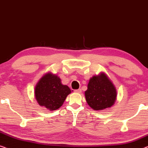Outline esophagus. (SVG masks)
Here are the masks:
<instances>
[{
  "mask_svg": "<svg viewBox=\"0 0 148 148\" xmlns=\"http://www.w3.org/2000/svg\"><path fill=\"white\" fill-rule=\"evenodd\" d=\"M74 92H76V93H80L81 92H82V90H81V89L80 88V89H78V90H75Z\"/></svg>",
  "mask_w": 148,
  "mask_h": 148,
  "instance_id": "esophagus-1",
  "label": "esophagus"
}]
</instances>
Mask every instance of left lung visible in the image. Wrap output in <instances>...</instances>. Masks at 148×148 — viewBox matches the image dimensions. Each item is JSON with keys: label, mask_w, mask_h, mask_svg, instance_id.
<instances>
[{"label": "left lung", "mask_w": 148, "mask_h": 148, "mask_svg": "<svg viewBox=\"0 0 148 148\" xmlns=\"http://www.w3.org/2000/svg\"><path fill=\"white\" fill-rule=\"evenodd\" d=\"M84 95L88 105L95 111L111 107L116 99L115 85L105 72L93 76L89 80Z\"/></svg>", "instance_id": "1"}]
</instances>
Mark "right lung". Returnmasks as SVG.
<instances>
[{
    "mask_svg": "<svg viewBox=\"0 0 148 148\" xmlns=\"http://www.w3.org/2000/svg\"><path fill=\"white\" fill-rule=\"evenodd\" d=\"M71 92L67 85L62 84L59 76L49 72L39 79L35 87L34 95L41 107L55 111L62 107Z\"/></svg>",
    "mask_w": 148,
    "mask_h": 148,
    "instance_id": "right-lung-1",
    "label": "right lung"
}]
</instances>
